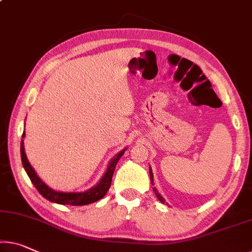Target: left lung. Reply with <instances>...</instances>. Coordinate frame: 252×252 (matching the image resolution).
Returning a JSON list of instances; mask_svg holds the SVG:
<instances>
[{
    "label": "left lung",
    "mask_w": 252,
    "mask_h": 252,
    "mask_svg": "<svg viewBox=\"0 0 252 252\" xmlns=\"http://www.w3.org/2000/svg\"><path fill=\"white\" fill-rule=\"evenodd\" d=\"M150 178H151V184L153 185V173H152V169H151V168H150ZM153 191H154V193H156V196L158 197V199L160 200L161 203H163V204H164V203H165L164 198H163V197H162V196L160 195V193H158V189H157L156 187H153Z\"/></svg>",
    "instance_id": "left-lung-1"
}]
</instances>
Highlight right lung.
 Returning <instances> with one entry per match:
<instances>
[{"mask_svg": "<svg viewBox=\"0 0 252 252\" xmlns=\"http://www.w3.org/2000/svg\"><path fill=\"white\" fill-rule=\"evenodd\" d=\"M22 137H25V131H23ZM126 149L121 151L117 156H116L113 160L110 161L109 165H108L107 171L104 173L101 180L99 181L98 185H95L94 187H92L87 191L82 192H63V191H56L53 190L52 188H49L44 181H42L39 177L37 176V173L34 172L32 164L29 163L28 158H27L25 148H23V139L21 141V160L22 165L25 168L27 175L29 176L30 180L33 184L34 187L37 188V190L39 191L40 195L46 198L49 202L61 204V205H72V206H81V205H88L91 203H94L96 200L101 199L102 197L106 195L107 191L109 190L111 179H113V175L116 168V164L118 163L119 158L125 152Z\"/></svg>", "mask_w": 252, "mask_h": 252, "instance_id": "obj_1", "label": "right lung"}]
</instances>
